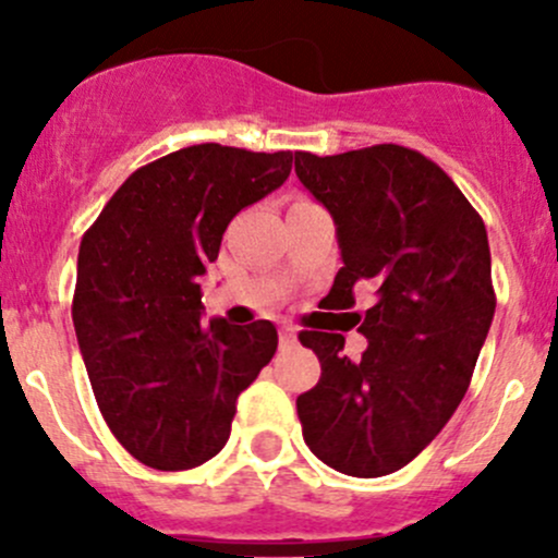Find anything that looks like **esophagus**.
<instances>
[{"mask_svg": "<svg viewBox=\"0 0 558 558\" xmlns=\"http://www.w3.org/2000/svg\"><path fill=\"white\" fill-rule=\"evenodd\" d=\"M296 342V329L294 326H280V345H294Z\"/></svg>", "mask_w": 558, "mask_h": 558, "instance_id": "esophagus-1", "label": "esophagus"}]
</instances>
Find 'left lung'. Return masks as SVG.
Masks as SVG:
<instances>
[{
    "mask_svg": "<svg viewBox=\"0 0 558 558\" xmlns=\"http://www.w3.org/2000/svg\"><path fill=\"white\" fill-rule=\"evenodd\" d=\"M294 170L335 218L329 300L353 307L359 286L375 289V305L353 313L367 337L356 362L342 335L300 331L320 362L296 397L302 437L331 470L388 475L440 435L470 386L497 307L486 227L435 161L402 145L300 150Z\"/></svg>",
    "mask_w": 558,
    "mask_h": 558,
    "instance_id": "1",
    "label": "left lung"
}]
</instances>
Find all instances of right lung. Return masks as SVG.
<instances>
[{"instance_id": "right-lung-1", "label": "right lung", "mask_w": 558, "mask_h": 558, "mask_svg": "<svg viewBox=\"0 0 558 558\" xmlns=\"http://www.w3.org/2000/svg\"><path fill=\"white\" fill-rule=\"evenodd\" d=\"M294 156L180 148L129 174L83 234L77 345L102 418L145 466L178 472L213 459L238 397L275 356L269 320L202 318L199 278L229 221L283 185Z\"/></svg>"}]
</instances>
